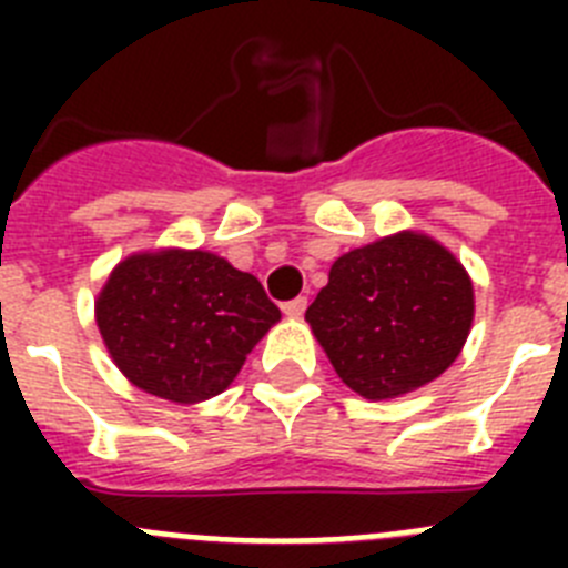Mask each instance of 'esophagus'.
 Returning a JSON list of instances; mask_svg holds the SVG:
<instances>
[{"instance_id":"esophagus-1","label":"esophagus","mask_w":568,"mask_h":568,"mask_svg":"<svg viewBox=\"0 0 568 568\" xmlns=\"http://www.w3.org/2000/svg\"><path fill=\"white\" fill-rule=\"evenodd\" d=\"M284 315H287V318H301V315H304V310H307V298H304V295H298V298H293V301H287V304H284Z\"/></svg>"}]
</instances>
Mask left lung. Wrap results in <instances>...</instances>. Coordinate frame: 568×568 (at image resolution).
<instances>
[{
  "label": "left lung",
  "instance_id": "1",
  "mask_svg": "<svg viewBox=\"0 0 568 568\" xmlns=\"http://www.w3.org/2000/svg\"><path fill=\"white\" fill-rule=\"evenodd\" d=\"M304 318L353 393L389 400L453 366L469 338L475 290L440 241L400 230L335 258Z\"/></svg>",
  "mask_w": 568,
  "mask_h": 568
}]
</instances>
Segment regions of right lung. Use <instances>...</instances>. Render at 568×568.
I'll return each mask as SVG.
<instances>
[{
	"label": "right lung",
	"instance_id": "obj_1",
	"mask_svg": "<svg viewBox=\"0 0 568 568\" xmlns=\"http://www.w3.org/2000/svg\"><path fill=\"white\" fill-rule=\"evenodd\" d=\"M278 318L255 275L207 250L128 255L97 298L113 364L130 384L173 404L224 393Z\"/></svg>",
	"mask_w": 568,
	"mask_h": 568
}]
</instances>
